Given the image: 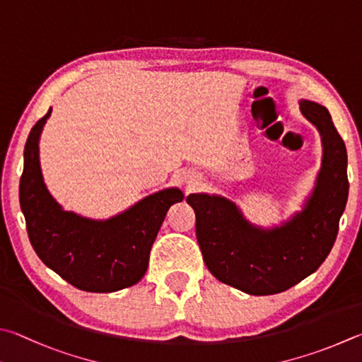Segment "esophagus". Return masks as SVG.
Segmentation results:
<instances>
[{"mask_svg": "<svg viewBox=\"0 0 362 362\" xmlns=\"http://www.w3.org/2000/svg\"><path fill=\"white\" fill-rule=\"evenodd\" d=\"M188 185H189V188H194V187H198V180H192V182L188 183Z\"/></svg>", "mask_w": 362, "mask_h": 362, "instance_id": "obj_1", "label": "esophagus"}]
</instances>
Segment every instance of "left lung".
I'll return each mask as SVG.
<instances>
[{"instance_id": "obj_1", "label": "left lung", "mask_w": 362, "mask_h": 362, "mask_svg": "<svg viewBox=\"0 0 362 362\" xmlns=\"http://www.w3.org/2000/svg\"><path fill=\"white\" fill-rule=\"evenodd\" d=\"M300 112L320 131L323 163L305 207L290 221L261 229L221 196L199 193L187 198L196 214V238L210 274L253 296L286 291L317 271L336 242L346 206L345 142L325 106L302 100Z\"/></svg>"}]
</instances>
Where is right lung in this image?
<instances>
[{"label":"right lung","instance_id":"right-lung-1","mask_svg":"<svg viewBox=\"0 0 362 362\" xmlns=\"http://www.w3.org/2000/svg\"><path fill=\"white\" fill-rule=\"evenodd\" d=\"M50 112L31 128L23 152L18 194L31 245L45 266L82 291L112 293L134 285L147 272L164 216L183 193L163 189L104 221L63 210L45 188L39 164V136Z\"/></svg>","mask_w":362,"mask_h":362}]
</instances>
